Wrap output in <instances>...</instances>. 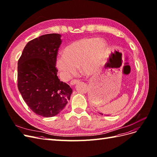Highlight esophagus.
Listing matches in <instances>:
<instances>
[{"mask_svg":"<svg viewBox=\"0 0 157 157\" xmlns=\"http://www.w3.org/2000/svg\"><path fill=\"white\" fill-rule=\"evenodd\" d=\"M77 82H78V80H72L70 82V85L71 86H73V85H75Z\"/></svg>","mask_w":157,"mask_h":157,"instance_id":"obj_1","label":"esophagus"}]
</instances>
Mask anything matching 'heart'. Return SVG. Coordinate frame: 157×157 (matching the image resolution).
<instances>
[{
	"instance_id": "1",
	"label": "heart",
	"mask_w": 157,
	"mask_h": 157,
	"mask_svg": "<svg viewBox=\"0 0 157 157\" xmlns=\"http://www.w3.org/2000/svg\"><path fill=\"white\" fill-rule=\"evenodd\" d=\"M103 47L105 50L102 54ZM106 48L105 42L97 38L80 39L69 44L65 49V54L56 57V67L65 79L74 75L79 66L84 74L91 75L101 64Z\"/></svg>"
}]
</instances>
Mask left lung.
Here are the masks:
<instances>
[{"mask_svg":"<svg viewBox=\"0 0 157 157\" xmlns=\"http://www.w3.org/2000/svg\"><path fill=\"white\" fill-rule=\"evenodd\" d=\"M101 114V115H103V114H101V113H100Z\"/></svg>","mask_w":157,"mask_h":157,"instance_id":"8db88e82","label":"left lung"}]
</instances>
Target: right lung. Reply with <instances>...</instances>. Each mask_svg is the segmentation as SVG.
<instances>
[{
	"instance_id": "right-lung-1",
	"label": "right lung",
	"mask_w": 157,
	"mask_h": 157,
	"mask_svg": "<svg viewBox=\"0 0 157 157\" xmlns=\"http://www.w3.org/2000/svg\"><path fill=\"white\" fill-rule=\"evenodd\" d=\"M61 35L51 33L29 41L17 63V87L23 100L36 115L52 117L63 110L73 90L60 81L56 58Z\"/></svg>"
}]
</instances>
